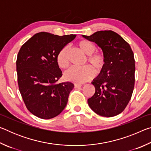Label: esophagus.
<instances>
[{"mask_svg": "<svg viewBox=\"0 0 151 151\" xmlns=\"http://www.w3.org/2000/svg\"><path fill=\"white\" fill-rule=\"evenodd\" d=\"M75 88H80L81 86H82L81 85H79V84H75Z\"/></svg>", "mask_w": 151, "mask_h": 151, "instance_id": "34e87169", "label": "esophagus"}]
</instances>
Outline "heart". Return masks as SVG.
Returning <instances> with one entry per match:
<instances>
[{"instance_id": "heart-1", "label": "heart", "mask_w": 151, "mask_h": 151, "mask_svg": "<svg viewBox=\"0 0 151 151\" xmlns=\"http://www.w3.org/2000/svg\"><path fill=\"white\" fill-rule=\"evenodd\" d=\"M78 47L82 52L88 55V62L95 68L96 73H100L103 70L105 64V58L103 54L101 52L94 53L96 46L88 40L79 41ZM68 47L66 46L59 51L57 55V63L61 68H66L68 66ZM92 68L90 65H86L83 67H72L65 73L64 78L66 81L73 82L76 84L85 83L91 80L96 75V71Z\"/></svg>"}]
</instances>
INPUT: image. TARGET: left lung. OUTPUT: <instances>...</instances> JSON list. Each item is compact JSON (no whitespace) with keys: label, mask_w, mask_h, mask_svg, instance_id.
Returning <instances> with one entry per match:
<instances>
[{"label":"left lung","mask_w":151,"mask_h":151,"mask_svg":"<svg viewBox=\"0 0 151 151\" xmlns=\"http://www.w3.org/2000/svg\"><path fill=\"white\" fill-rule=\"evenodd\" d=\"M82 36L95 42L105 58L103 70L92 82L95 93L88 99V106L100 116H116L126 108L133 92V52L129 43L112 30H101L91 36Z\"/></svg>","instance_id":"1"}]
</instances>
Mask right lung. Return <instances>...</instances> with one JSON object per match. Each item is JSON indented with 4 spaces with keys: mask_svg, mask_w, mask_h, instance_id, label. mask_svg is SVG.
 Wrapping results in <instances>:
<instances>
[{
    "mask_svg": "<svg viewBox=\"0 0 151 151\" xmlns=\"http://www.w3.org/2000/svg\"><path fill=\"white\" fill-rule=\"evenodd\" d=\"M75 35L58 36L49 32L35 34L18 53L17 71L20 93L27 109L36 116L50 119L65 108L73 83H57L62 71L57 57Z\"/></svg>",
    "mask_w": 151,
    "mask_h": 151,
    "instance_id": "1",
    "label": "right lung"
}]
</instances>
